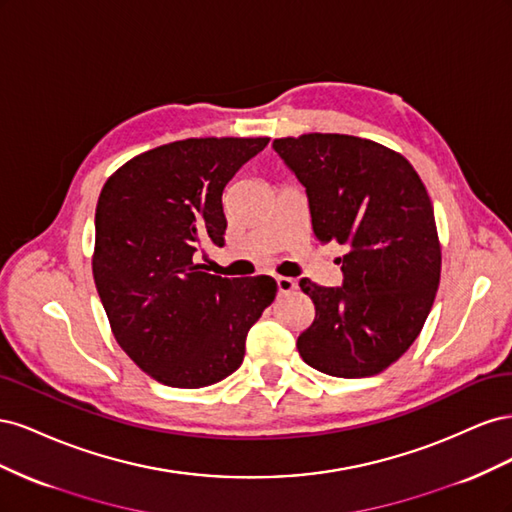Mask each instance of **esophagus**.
Returning a JSON list of instances; mask_svg holds the SVG:
<instances>
[{
    "label": "esophagus",
    "mask_w": 512,
    "mask_h": 512,
    "mask_svg": "<svg viewBox=\"0 0 512 512\" xmlns=\"http://www.w3.org/2000/svg\"><path fill=\"white\" fill-rule=\"evenodd\" d=\"M277 290H280V294H288V292H294L297 290V282L290 280V277H277Z\"/></svg>",
    "instance_id": "1"
}]
</instances>
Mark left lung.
Masks as SVG:
<instances>
[{
	"instance_id": "1",
	"label": "left lung",
	"mask_w": 512,
	"mask_h": 512,
	"mask_svg": "<svg viewBox=\"0 0 512 512\" xmlns=\"http://www.w3.org/2000/svg\"><path fill=\"white\" fill-rule=\"evenodd\" d=\"M273 149L305 188L314 237L346 247L342 288L299 282L316 307L297 339L301 359L337 378L376 376L412 346L440 286L425 183L401 153L359 136L309 132Z\"/></svg>"
}]
</instances>
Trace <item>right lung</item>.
<instances>
[{
    "mask_svg": "<svg viewBox=\"0 0 512 512\" xmlns=\"http://www.w3.org/2000/svg\"><path fill=\"white\" fill-rule=\"evenodd\" d=\"M269 136L160 145L119 166L96 205L94 282L108 324L147 376L200 389L239 369L245 337L273 303L269 275L220 277L196 254L224 245L222 192Z\"/></svg>",
    "mask_w": 512,
    "mask_h": 512,
    "instance_id": "1",
    "label": "right lung"
}]
</instances>
